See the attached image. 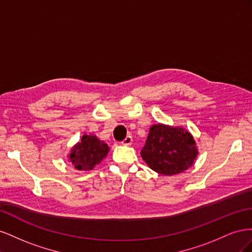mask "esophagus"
<instances>
[{
    "mask_svg": "<svg viewBox=\"0 0 252 252\" xmlns=\"http://www.w3.org/2000/svg\"><path fill=\"white\" fill-rule=\"evenodd\" d=\"M122 145H126V146H129V145L132 144V136L131 135H127L126 138L121 142Z\"/></svg>",
    "mask_w": 252,
    "mask_h": 252,
    "instance_id": "34e87169",
    "label": "esophagus"
}]
</instances>
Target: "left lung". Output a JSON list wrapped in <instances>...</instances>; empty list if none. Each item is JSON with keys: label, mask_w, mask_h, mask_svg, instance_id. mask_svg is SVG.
<instances>
[{"label": "left lung", "mask_w": 252, "mask_h": 252, "mask_svg": "<svg viewBox=\"0 0 252 252\" xmlns=\"http://www.w3.org/2000/svg\"><path fill=\"white\" fill-rule=\"evenodd\" d=\"M141 156L152 170L172 175L192 166L197 148L191 134L185 129L158 124L150 128Z\"/></svg>", "instance_id": "8db88e82"}]
</instances>
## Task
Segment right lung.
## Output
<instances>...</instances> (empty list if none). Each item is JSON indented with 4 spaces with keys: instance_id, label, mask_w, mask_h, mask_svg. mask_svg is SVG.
Wrapping results in <instances>:
<instances>
[{
    "instance_id": "right-lung-1",
    "label": "right lung",
    "mask_w": 252,
    "mask_h": 252,
    "mask_svg": "<svg viewBox=\"0 0 252 252\" xmlns=\"http://www.w3.org/2000/svg\"><path fill=\"white\" fill-rule=\"evenodd\" d=\"M107 144L98 140L95 135L84 134L80 143L72 148L69 159L75 169L91 170L108 154Z\"/></svg>"
}]
</instances>
